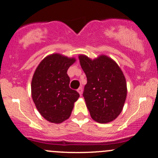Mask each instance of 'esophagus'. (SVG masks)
I'll use <instances>...</instances> for the list:
<instances>
[{
  "mask_svg": "<svg viewBox=\"0 0 158 158\" xmlns=\"http://www.w3.org/2000/svg\"><path fill=\"white\" fill-rule=\"evenodd\" d=\"M77 91L78 92H79V94H80V96H82V88H78V90H77Z\"/></svg>",
  "mask_w": 158,
  "mask_h": 158,
  "instance_id": "34e87169",
  "label": "esophagus"
}]
</instances>
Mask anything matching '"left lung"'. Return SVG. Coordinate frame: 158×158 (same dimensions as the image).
<instances>
[{
	"mask_svg": "<svg viewBox=\"0 0 158 158\" xmlns=\"http://www.w3.org/2000/svg\"><path fill=\"white\" fill-rule=\"evenodd\" d=\"M79 59L87 77L83 97L91 117L100 124L115 120L123 110L127 92L120 67L105 55L94 59L79 55Z\"/></svg>",
	"mask_w": 158,
	"mask_h": 158,
	"instance_id": "obj_1",
	"label": "left lung"
}]
</instances>
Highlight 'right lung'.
Masks as SVG:
<instances>
[{
    "label": "right lung",
    "instance_id": "right-lung-1",
    "mask_svg": "<svg viewBox=\"0 0 158 158\" xmlns=\"http://www.w3.org/2000/svg\"><path fill=\"white\" fill-rule=\"evenodd\" d=\"M76 62L60 53L45 57L36 68L31 81V96L38 112L46 121L60 124L70 118L79 93L69 87L67 72Z\"/></svg>",
    "mask_w": 158,
    "mask_h": 158
}]
</instances>
